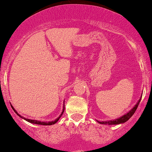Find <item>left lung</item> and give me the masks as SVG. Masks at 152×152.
<instances>
[{"label": "left lung", "instance_id": "8db88e82", "mask_svg": "<svg viewBox=\"0 0 152 152\" xmlns=\"http://www.w3.org/2000/svg\"><path fill=\"white\" fill-rule=\"evenodd\" d=\"M140 100H141V98L140 99L139 101L137 102V104L135 105L133 109H132V110L129 111V112H128L127 114H126L125 115L122 116V117H121V118H118V119L115 120V121H105V122H100V121H97V122H98L99 124H109V125H117V124H124V123L126 122L128 120H129V118H130L131 117H132V115H133L134 114L135 111H136L137 109L138 105H139V103H140Z\"/></svg>", "mask_w": 152, "mask_h": 152}]
</instances>
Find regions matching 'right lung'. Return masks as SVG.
<instances>
[{
    "label": "right lung",
    "mask_w": 152,
    "mask_h": 152,
    "mask_svg": "<svg viewBox=\"0 0 152 152\" xmlns=\"http://www.w3.org/2000/svg\"><path fill=\"white\" fill-rule=\"evenodd\" d=\"M64 107H65V106H64V109H63L62 114H61V115H60V117H59V118H57V119L55 120V121H51V122H41V121H34V120H29V119H26V118H23V117L20 116V115H19V114H18V112H16L15 110V109H14V108H13L12 106V109H13V110H14V112H15V113L17 114V115H18L19 117H20V118H23V119H24L25 121H28V122L31 123V124H38V125H44V126H50V125H53V124H56V123L58 122V120L60 119V118H61V117L62 116L63 113H64Z\"/></svg>",
    "instance_id": "add662e5"
}]
</instances>
